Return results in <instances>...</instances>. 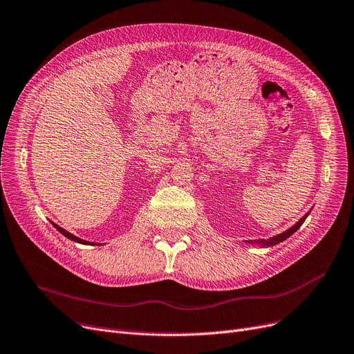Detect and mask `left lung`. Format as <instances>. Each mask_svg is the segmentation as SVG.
<instances>
[{"mask_svg":"<svg viewBox=\"0 0 354 354\" xmlns=\"http://www.w3.org/2000/svg\"><path fill=\"white\" fill-rule=\"evenodd\" d=\"M308 215H309V212H306V214L296 222L293 226H290L289 230H286V231H283L281 234H277V235H274V236H272V238H268V239H257V241H247V244H257V245H260L261 248H266V247H273V245H276V244H279V243H281V241H285V239H288L293 232H296L298 231L299 228H301V225L305 222V219L308 218Z\"/></svg>","mask_w":354,"mask_h":354,"instance_id":"left-lung-1","label":"left lung"}]
</instances>
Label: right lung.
<instances>
[{
    "instance_id": "add662e5",
    "label": "right lung",
    "mask_w": 354,
    "mask_h": 354,
    "mask_svg": "<svg viewBox=\"0 0 354 354\" xmlns=\"http://www.w3.org/2000/svg\"><path fill=\"white\" fill-rule=\"evenodd\" d=\"M52 225L55 226V228L56 230H58L62 235H65L66 238H69L71 239V241H75V243H78V244H84V245H102V244H95V243H90V241H86V239H81V238H78V236H75V235H73V234H71V232H68L66 230H64V228H61V226L59 225H56V223H53L52 222Z\"/></svg>"
}]
</instances>
